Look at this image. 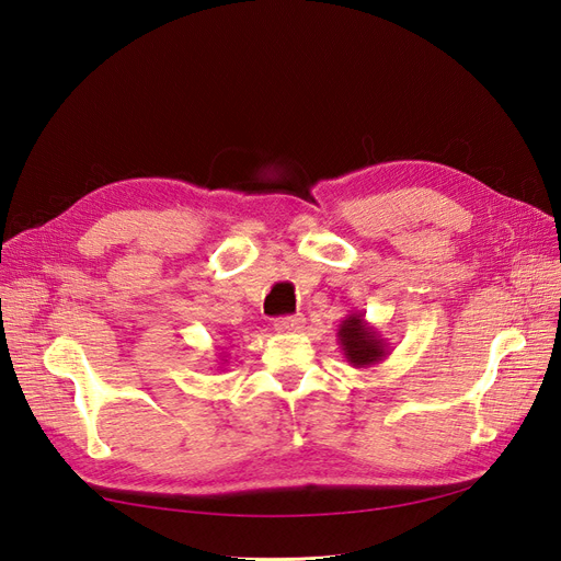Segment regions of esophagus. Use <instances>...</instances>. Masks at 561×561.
I'll return each mask as SVG.
<instances>
[{
	"label": "esophagus",
	"instance_id": "1",
	"mask_svg": "<svg viewBox=\"0 0 561 561\" xmlns=\"http://www.w3.org/2000/svg\"><path fill=\"white\" fill-rule=\"evenodd\" d=\"M304 320L301 316H285V318H278L276 322H274V328L278 330V332H301V328H304Z\"/></svg>",
	"mask_w": 561,
	"mask_h": 561
}]
</instances>
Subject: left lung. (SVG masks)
<instances>
[{"mask_svg":"<svg viewBox=\"0 0 561 561\" xmlns=\"http://www.w3.org/2000/svg\"><path fill=\"white\" fill-rule=\"evenodd\" d=\"M336 342L344 351V358L355 369H367L379 365L390 355V344L379 334L375 325H369L363 311H351L336 330Z\"/></svg>","mask_w":561,"mask_h":561,"instance_id":"left-lung-1","label":"left lung"}]
</instances>
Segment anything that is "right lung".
Segmentation results:
<instances>
[{
  "mask_svg": "<svg viewBox=\"0 0 561 561\" xmlns=\"http://www.w3.org/2000/svg\"><path fill=\"white\" fill-rule=\"evenodd\" d=\"M219 360H225V355H219ZM225 363H227V360H225ZM225 363H222V365H225Z\"/></svg>",
  "mask_w": 561,
  "mask_h": 561,
  "instance_id": "add662e5",
  "label": "right lung"
}]
</instances>
